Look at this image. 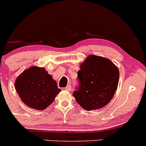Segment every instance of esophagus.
Wrapping results in <instances>:
<instances>
[{"mask_svg": "<svg viewBox=\"0 0 146 146\" xmlns=\"http://www.w3.org/2000/svg\"><path fill=\"white\" fill-rule=\"evenodd\" d=\"M65 90L67 91H70L71 90V85H68L65 88Z\"/></svg>", "mask_w": 146, "mask_h": 146, "instance_id": "34e87169", "label": "esophagus"}]
</instances>
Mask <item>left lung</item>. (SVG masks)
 <instances>
[{"label": "left lung", "mask_w": 146, "mask_h": 146, "mask_svg": "<svg viewBox=\"0 0 146 146\" xmlns=\"http://www.w3.org/2000/svg\"><path fill=\"white\" fill-rule=\"evenodd\" d=\"M119 71L110 60L89 56L78 72L79 85L73 95L88 111L98 110L110 103L117 90Z\"/></svg>", "instance_id": "obj_1"}]
</instances>
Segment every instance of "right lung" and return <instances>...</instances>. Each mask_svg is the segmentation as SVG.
I'll return each instance as SVG.
<instances>
[{
  "label": "right lung",
  "mask_w": 146,
  "mask_h": 146,
  "mask_svg": "<svg viewBox=\"0 0 146 146\" xmlns=\"http://www.w3.org/2000/svg\"><path fill=\"white\" fill-rule=\"evenodd\" d=\"M15 90L24 103L30 108L43 110L60 92L56 81L44 68L32 66L15 80Z\"/></svg>",
  "instance_id": "add662e5"
}]
</instances>
